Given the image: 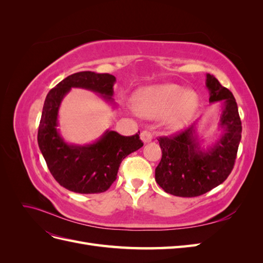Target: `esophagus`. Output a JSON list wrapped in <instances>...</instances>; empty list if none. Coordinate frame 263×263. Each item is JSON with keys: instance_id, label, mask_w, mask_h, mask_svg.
<instances>
[{"instance_id": "esophagus-1", "label": "esophagus", "mask_w": 263, "mask_h": 263, "mask_svg": "<svg viewBox=\"0 0 263 263\" xmlns=\"http://www.w3.org/2000/svg\"><path fill=\"white\" fill-rule=\"evenodd\" d=\"M140 139L142 140V142H145V144H147V142L151 141V139H153V135H151L147 130H144V132H141V134H140Z\"/></svg>"}]
</instances>
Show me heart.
Listing matches in <instances>:
<instances>
[{"mask_svg":"<svg viewBox=\"0 0 263 263\" xmlns=\"http://www.w3.org/2000/svg\"><path fill=\"white\" fill-rule=\"evenodd\" d=\"M138 115L146 118L166 116V124L173 129L181 128L197 112L200 99L179 84L166 83L144 87L134 97Z\"/></svg>","mask_w":263,"mask_h":263,"instance_id":"1","label":"heart"}]
</instances>
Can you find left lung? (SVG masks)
Segmentation results:
<instances>
[{"label": "left lung", "instance_id": "left-lung-1", "mask_svg": "<svg viewBox=\"0 0 263 263\" xmlns=\"http://www.w3.org/2000/svg\"><path fill=\"white\" fill-rule=\"evenodd\" d=\"M210 103L221 101L222 112L218 127L220 137L212 147L203 148L194 123L172 137L158 139L162 150L156 168V181L164 192L194 197L209 192L224 182L232 172L241 139V121L233 93L216 78L206 74Z\"/></svg>", "mask_w": 263, "mask_h": 263}]
</instances>
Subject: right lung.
I'll return each mask as SVG.
<instances>
[{
  "label": "right lung",
  "mask_w": 263,
  "mask_h": 263,
  "mask_svg": "<svg viewBox=\"0 0 263 263\" xmlns=\"http://www.w3.org/2000/svg\"><path fill=\"white\" fill-rule=\"evenodd\" d=\"M116 78L108 73L82 71L73 73L47 94L38 127V146L47 166L59 184L81 194L105 192L116 180L123 159L144 146L139 134L122 136L107 129L92 144H68L58 130V113L71 87L90 90L116 105L113 86Z\"/></svg>",
  "instance_id": "obj_1"
}]
</instances>
